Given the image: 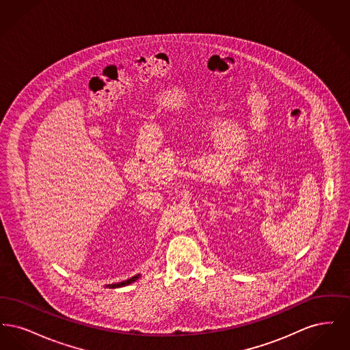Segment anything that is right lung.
Segmentation results:
<instances>
[{"mask_svg": "<svg viewBox=\"0 0 350 350\" xmlns=\"http://www.w3.org/2000/svg\"><path fill=\"white\" fill-rule=\"evenodd\" d=\"M140 275L137 274V275H133L131 277L130 280H126V281H123V282L119 283H111V284H106V287H110V288H116V287H122V286H126V284H130V283L135 282L137 278H139Z\"/></svg>", "mask_w": 350, "mask_h": 350, "instance_id": "right-lung-1", "label": "right lung"}]
</instances>
